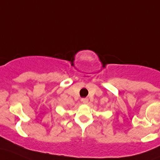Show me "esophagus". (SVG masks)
Segmentation results:
<instances>
[{"mask_svg":"<svg viewBox=\"0 0 160 160\" xmlns=\"http://www.w3.org/2000/svg\"><path fill=\"white\" fill-rule=\"evenodd\" d=\"M81 101H82V102L84 103V104H87V103L88 102L89 99H88V98H83V99H81Z\"/></svg>","mask_w":160,"mask_h":160,"instance_id":"obj_1","label":"esophagus"}]
</instances>
